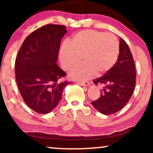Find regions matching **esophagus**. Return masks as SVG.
I'll use <instances>...</instances> for the list:
<instances>
[{
	"mask_svg": "<svg viewBox=\"0 0 153 153\" xmlns=\"http://www.w3.org/2000/svg\"><path fill=\"white\" fill-rule=\"evenodd\" d=\"M77 84L82 85V86H88L89 83L88 82H80V81H76Z\"/></svg>",
	"mask_w": 153,
	"mask_h": 153,
	"instance_id": "34e87169",
	"label": "esophagus"
}]
</instances>
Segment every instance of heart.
Here are the masks:
<instances>
[{
	"instance_id": "1",
	"label": "heart",
	"mask_w": 153,
	"mask_h": 153,
	"mask_svg": "<svg viewBox=\"0 0 153 153\" xmlns=\"http://www.w3.org/2000/svg\"><path fill=\"white\" fill-rule=\"evenodd\" d=\"M120 53L118 39L112 34L95 30H84L76 33L72 43H65L60 49L62 68L71 71L70 76L79 81L91 79L95 74L102 76L114 68Z\"/></svg>"
}]
</instances>
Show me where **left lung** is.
<instances>
[{
	"instance_id": "1",
	"label": "left lung",
	"mask_w": 153,
	"mask_h": 153,
	"mask_svg": "<svg viewBox=\"0 0 153 153\" xmlns=\"http://www.w3.org/2000/svg\"><path fill=\"white\" fill-rule=\"evenodd\" d=\"M120 53L109 72L96 79L95 84H102L100 97L91 102L94 108L108 116L122 109L132 95L136 84V70L132 54L124 39H120Z\"/></svg>"
}]
</instances>
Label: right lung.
I'll return each mask as SVG.
<instances>
[{
    "mask_svg": "<svg viewBox=\"0 0 153 153\" xmlns=\"http://www.w3.org/2000/svg\"><path fill=\"white\" fill-rule=\"evenodd\" d=\"M65 26L48 24L26 37L15 60L16 81L22 97L31 109L50 113L70 82H59L66 73L56 64Z\"/></svg>",
    "mask_w": 153,
    "mask_h": 153,
    "instance_id": "obj_1",
    "label": "right lung"
}]
</instances>
